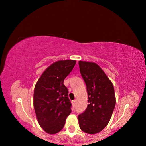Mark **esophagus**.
I'll return each instance as SVG.
<instances>
[{
  "instance_id": "obj_1",
  "label": "esophagus",
  "mask_w": 146,
  "mask_h": 146,
  "mask_svg": "<svg viewBox=\"0 0 146 146\" xmlns=\"http://www.w3.org/2000/svg\"><path fill=\"white\" fill-rule=\"evenodd\" d=\"M76 100H72L71 101V103H72V104H73V106H74V107H75V104H76Z\"/></svg>"
}]
</instances>
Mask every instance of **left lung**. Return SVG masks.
<instances>
[{"instance_id": "1", "label": "left lung", "mask_w": 146, "mask_h": 146, "mask_svg": "<svg viewBox=\"0 0 146 146\" xmlns=\"http://www.w3.org/2000/svg\"><path fill=\"white\" fill-rule=\"evenodd\" d=\"M78 64L88 95V107L78 116L79 126L84 132L96 134L108 125L114 111V87L97 64L79 61Z\"/></svg>"}]
</instances>
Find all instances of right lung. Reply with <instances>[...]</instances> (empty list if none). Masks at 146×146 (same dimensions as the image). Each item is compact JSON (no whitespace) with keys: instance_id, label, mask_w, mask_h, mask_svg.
<instances>
[{"instance_id":"add662e5","label":"right lung","mask_w":146,"mask_h":146,"mask_svg":"<svg viewBox=\"0 0 146 146\" xmlns=\"http://www.w3.org/2000/svg\"><path fill=\"white\" fill-rule=\"evenodd\" d=\"M75 60H60L42 74L34 90L33 106L39 125L49 134L63 129L71 112V103L64 80L74 68Z\"/></svg>"}]
</instances>
